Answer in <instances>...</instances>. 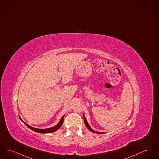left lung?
<instances>
[{
    "mask_svg": "<svg viewBox=\"0 0 159 159\" xmlns=\"http://www.w3.org/2000/svg\"><path fill=\"white\" fill-rule=\"evenodd\" d=\"M84 124H85V125H86V126L87 127V128L89 130L91 131H92V132H93V133H97V134H103L104 133L103 132H99V131H95L93 130V129H91V127L89 126V125L88 124V122L86 121V118H85V117H84Z\"/></svg>",
    "mask_w": 159,
    "mask_h": 159,
    "instance_id": "obj_1",
    "label": "left lung"
}]
</instances>
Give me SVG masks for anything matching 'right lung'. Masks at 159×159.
Returning <instances> with one entry per match:
<instances>
[{
    "mask_svg": "<svg viewBox=\"0 0 159 159\" xmlns=\"http://www.w3.org/2000/svg\"><path fill=\"white\" fill-rule=\"evenodd\" d=\"M19 118H20V117H19ZM64 118V116H63L62 117L61 120L60 122H59L57 125H56V126H55V127H53L49 128V129H35V128H34V127H30V125H29L27 124H26L25 122H24L20 118V120L23 122L28 127H29L30 129H31V130H32L38 132V133H49L54 132V131H55L57 130H58V129L62 126V125L63 124Z\"/></svg>",
    "mask_w": 159,
    "mask_h": 159,
    "instance_id": "right-lung-1",
    "label": "right lung"
}]
</instances>
